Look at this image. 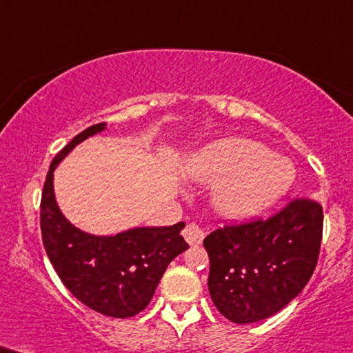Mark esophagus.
I'll list each match as a JSON object with an SVG mask.
<instances>
[{"instance_id":"obj_1","label":"esophagus","mask_w":353,"mask_h":353,"mask_svg":"<svg viewBox=\"0 0 353 353\" xmlns=\"http://www.w3.org/2000/svg\"><path fill=\"white\" fill-rule=\"evenodd\" d=\"M182 236H184L190 246H197V244L203 241V231L200 230L199 225H195V223H189L184 228V231H182Z\"/></svg>"}]
</instances>
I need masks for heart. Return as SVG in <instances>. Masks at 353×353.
Returning a JSON list of instances; mask_svg holds the SVG:
<instances>
[{
	"instance_id": "b5f03b06",
	"label": "heart",
	"mask_w": 353,
	"mask_h": 353,
	"mask_svg": "<svg viewBox=\"0 0 353 353\" xmlns=\"http://www.w3.org/2000/svg\"><path fill=\"white\" fill-rule=\"evenodd\" d=\"M190 177L215 184L213 203L230 220H248L275 203L293 182L287 161L265 146L243 138H226L190 159Z\"/></svg>"
}]
</instances>
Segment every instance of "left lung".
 <instances>
[{
    "mask_svg": "<svg viewBox=\"0 0 353 353\" xmlns=\"http://www.w3.org/2000/svg\"><path fill=\"white\" fill-rule=\"evenodd\" d=\"M323 207L295 199L267 220L225 225L203 239L210 257L208 290L231 323L270 318L295 298L316 269Z\"/></svg>",
    "mask_w": 353,
    "mask_h": 353,
    "instance_id": "obj_1",
    "label": "left lung"
}]
</instances>
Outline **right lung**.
<instances>
[{
    "label": "right lung",
    "instance_id": "1",
    "mask_svg": "<svg viewBox=\"0 0 353 353\" xmlns=\"http://www.w3.org/2000/svg\"><path fill=\"white\" fill-rule=\"evenodd\" d=\"M104 128V122L91 125L53 158L40 200V230L47 256L71 295L97 313L125 319L148 306L169 262L189 244L181 236L184 221L92 236L61 215L53 195V171L74 146Z\"/></svg>",
    "mask_w": 353,
    "mask_h": 353
}]
</instances>
